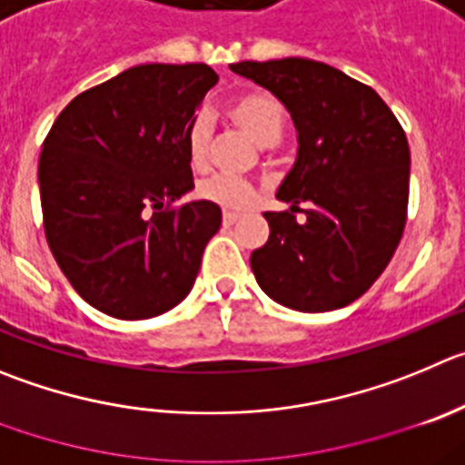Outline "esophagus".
Returning <instances> with one entry per match:
<instances>
[{
    "label": "esophagus",
    "mask_w": 465,
    "mask_h": 465,
    "mask_svg": "<svg viewBox=\"0 0 465 465\" xmlns=\"http://www.w3.org/2000/svg\"><path fill=\"white\" fill-rule=\"evenodd\" d=\"M238 218H241V215H238V213H233V211H224V213H223V223H224V227H232V224L236 223Z\"/></svg>",
    "instance_id": "esophagus-1"
}]
</instances>
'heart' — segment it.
I'll return each mask as SVG.
<instances>
[{
  "instance_id": "b5f03b06",
  "label": "heart",
  "mask_w": 465,
  "mask_h": 465,
  "mask_svg": "<svg viewBox=\"0 0 465 465\" xmlns=\"http://www.w3.org/2000/svg\"><path fill=\"white\" fill-rule=\"evenodd\" d=\"M227 114L254 144L263 149L275 146L284 134V105L268 91L254 89L236 95L227 105ZM208 142H211V124L206 116H197L188 130V153L194 167L206 164ZM199 194L206 202L218 203L227 211H242L252 203L254 188L247 181L233 179V176H213L199 185Z\"/></svg>"
}]
</instances>
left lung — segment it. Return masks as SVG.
Instances as JSON below:
<instances>
[{"instance_id":"1","label":"left lung","mask_w":465,"mask_h":465,"mask_svg":"<svg viewBox=\"0 0 465 465\" xmlns=\"http://www.w3.org/2000/svg\"><path fill=\"white\" fill-rule=\"evenodd\" d=\"M271 91L296 125L298 151L277 188L292 203L263 213L266 245L250 257L266 296L298 312L358 301L392 259L409 208L406 133L371 86L302 56L232 64ZM305 203L306 223L292 213Z\"/></svg>"}]
</instances>
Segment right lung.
I'll use <instances>...</instances> for the list:
<instances>
[{"label": "right lung", "mask_w": 465, "mask_h": 465, "mask_svg": "<svg viewBox=\"0 0 465 465\" xmlns=\"http://www.w3.org/2000/svg\"><path fill=\"white\" fill-rule=\"evenodd\" d=\"M215 82L206 64L133 66L73 98L47 133L38 160L47 245L103 314H164L197 280L223 211L206 199L163 206L194 188L188 130Z\"/></svg>", "instance_id": "obj_1"}]
</instances>
